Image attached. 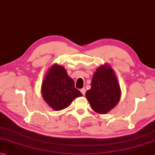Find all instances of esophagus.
Segmentation results:
<instances>
[{
	"label": "esophagus",
	"instance_id": "obj_1",
	"mask_svg": "<svg viewBox=\"0 0 155 155\" xmlns=\"http://www.w3.org/2000/svg\"><path fill=\"white\" fill-rule=\"evenodd\" d=\"M80 91H81V94L84 96V95H85V94H86V88H81V89L80 90Z\"/></svg>",
	"mask_w": 155,
	"mask_h": 155
}]
</instances>
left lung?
Instances as JSON below:
<instances>
[{"label":"left lung","instance_id":"1","mask_svg":"<svg viewBox=\"0 0 155 155\" xmlns=\"http://www.w3.org/2000/svg\"><path fill=\"white\" fill-rule=\"evenodd\" d=\"M86 97L93 110L99 114H106L120 101L121 90L113 68L105 64L95 71L91 89Z\"/></svg>","mask_w":155,"mask_h":155}]
</instances>
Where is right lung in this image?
Here are the masks:
<instances>
[{
    "instance_id": "1",
    "label": "right lung",
    "mask_w": 155,
    "mask_h": 155,
    "mask_svg": "<svg viewBox=\"0 0 155 155\" xmlns=\"http://www.w3.org/2000/svg\"><path fill=\"white\" fill-rule=\"evenodd\" d=\"M41 93L45 101L54 110H61L70 106L82 94L74 87V80L68 76L61 65L54 64L43 79Z\"/></svg>"
}]
</instances>
